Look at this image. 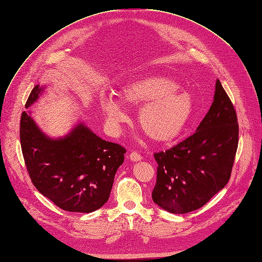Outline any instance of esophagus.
<instances>
[{"label": "esophagus", "instance_id": "1", "mask_svg": "<svg viewBox=\"0 0 262 262\" xmlns=\"http://www.w3.org/2000/svg\"><path fill=\"white\" fill-rule=\"evenodd\" d=\"M129 159L134 162H137V161H140L142 159V156L140 154H138L137 152H132L129 155H128Z\"/></svg>", "mask_w": 262, "mask_h": 262}]
</instances>
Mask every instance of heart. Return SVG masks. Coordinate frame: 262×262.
<instances>
[{
	"instance_id": "1",
	"label": "heart",
	"mask_w": 262,
	"mask_h": 262,
	"mask_svg": "<svg viewBox=\"0 0 262 262\" xmlns=\"http://www.w3.org/2000/svg\"><path fill=\"white\" fill-rule=\"evenodd\" d=\"M117 96L105 95L101 108L107 123L118 132L126 121L123 104L139 107L138 122L147 138L155 142H169L186 128L193 113V99L180 88L178 82L161 75H146L124 82Z\"/></svg>"
}]
</instances>
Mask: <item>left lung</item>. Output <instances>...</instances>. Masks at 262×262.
I'll list each match as a JSON object with an SVG mask.
<instances>
[{
    "instance_id": "left-lung-1",
    "label": "left lung",
    "mask_w": 262,
    "mask_h": 262,
    "mask_svg": "<svg viewBox=\"0 0 262 262\" xmlns=\"http://www.w3.org/2000/svg\"><path fill=\"white\" fill-rule=\"evenodd\" d=\"M239 138L238 120L221 81L196 132L176 146L154 154L158 163L152 199L171 213L194 211L229 181Z\"/></svg>"
}]
</instances>
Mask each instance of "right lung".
I'll return each mask as SVG.
<instances>
[{"label": "right lung", "instance_id": "add662e5", "mask_svg": "<svg viewBox=\"0 0 262 262\" xmlns=\"http://www.w3.org/2000/svg\"><path fill=\"white\" fill-rule=\"evenodd\" d=\"M45 89L35 86L21 116V148L31 180L41 194L66 211L98 210L109 199L126 150L103 140L81 120L62 137L47 135L29 109Z\"/></svg>", "mask_w": 262, "mask_h": 262}]
</instances>
